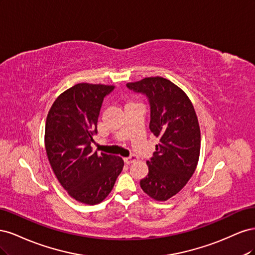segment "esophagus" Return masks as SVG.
<instances>
[{"label":"esophagus","mask_w":255,"mask_h":255,"mask_svg":"<svg viewBox=\"0 0 255 255\" xmlns=\"http://www.w3.org/2000/svg\"><path fill=\"white\" fill-rule=\"evenodd\" d=\"M137 159H138V157H137L136 155H130L129 157H126V158H125V163H126L127 165H129V164L134 163V161H136Z\"/></svg>","instance_id":"1"}]
</instances>
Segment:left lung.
<instances>
[{
	"mask_svg": "<svg viewBox=\"0 0 255 255\" xmlns=\"http://www.w3.org/2000/svg\"><path fill=\"white\" fill-rule=\"evenodd\" d=\"M127 86L148 97L150 130L159 139L153 157L146 161L149 173L140 181V187L156 201H167L187 184L197 168L201 146L197 114L187 95L161 76Z\"/></svg>",
	"mask_w": 255,
	"mask_h": 255,
	"instance_id": "obj_1",
	"label": "left lung"
}]
</instances>
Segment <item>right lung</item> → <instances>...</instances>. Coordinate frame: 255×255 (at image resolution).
Wrapping results in <instances>:
<instances>
[{
	"instance_id": "add662e5",
	"label": "right lung",
	"mask_w": 255,
	"mask_h": 255,
	"mask_svg": "<svg viewBox=\"0 0 255 255\" xmlns=\"http://www.w3.org/2000/svg\"><path fill=\"white\" fill-rule=\"evenodd\" d=\"M113 85L80 83L60 94L45 122L44 145L53 172L71 198L95 205L110 195L125 166L119 156L92 151L103 99Z\"/></svg>"
}]
</instances>
